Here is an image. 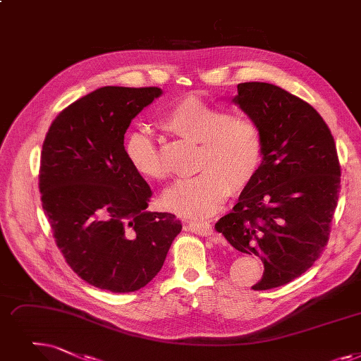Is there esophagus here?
Listing matches in <instances>:
<instances>
[{
  "label": "esophagus",
  "mask_w": 361,
  "mask_h": 361,
  "mask_svg": "<svg viewBox=\"0 0 361 361\" xmlns=\"http://www.w3.org/2000/svg\"><path fill=\"white\" fill-rule=\"evenodd\" d=\"M184 230H189L195 234H199V236H211V234H214L212 226L205 221H185Z\"/></svg>",
  "instance_id": "1"
}]
</instances>
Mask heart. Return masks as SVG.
<instances>
[{
  "label": "heart",
  "mask_w": 361,
  "mask_h": 361,
  "mask_svg": "<svg viewBox=\"0 0 361 361\" xmlns=\"http://www.w3.org/2000/svg\"><path fill=\"white\" fill-rule=\"evenodd\" d=\"M162 127L200 145L199 174L177 181L164 195L165 207L183 216H209L226 202L231 187L245 189L262 164L264 138L258 123L231 116L199 97L189 96L172 106L162 118ZM125 154L140 176L153 180L166 177L159 150L147 131L128 134Z\"/></svg>",
  "instance_id": "obj_1"
}]
</instances>
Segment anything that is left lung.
Segmentation results:
<instances>
[{
  "label": "left lung",
  "mask_w": 361,
  "mask_h": 361,
  "mask_svg": "<svg viewBox=\"0 0 361 361\" xmlns=\"http://www.w3.org/2000/svg\"><path fill=\"white\" fill-rule=\"evenodd\" d=\"M258 123L262 164L233 211L215 224L227 242L264 264L254 290L283 286L324 250L341 189L331 130L307 102L267 82H242L233 99Z\"/></svg>",
  "instance_id": "left-lung-1"
}]
</instances>
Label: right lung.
<instances>
[{"instance_id":"add662e5","label":"right lung","mask_w":361,"mask_h":361,"mask_svg":"<svg viewBox=\"0 0 361 361\" xmlns=\"http://www.w3.org/2000/svg\"><path fill=\"white\" fill-rule=\"evenodd\" d=\"M161 94L102 87L61 111L44 140V212L69 267L99 289L145 288L183 227L174 214L147 211L152 190L123 147L131 121Z\"/></svg>"}]
</instances>
